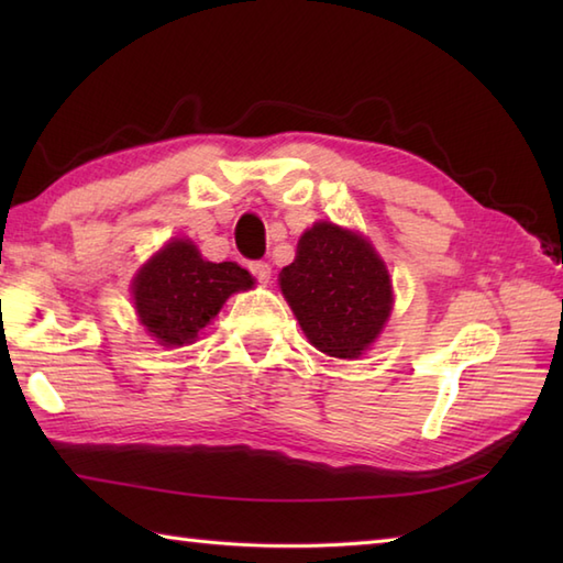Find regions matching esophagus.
<instances>
[{
  "mask_svg": "<svg viewBox=\"0 0 563 563\" xmlns=\"http://www.w3.org/2000/svg\"><path fill=\"white\" fill-rule=\"evenodd\" d=\"M249 271L256 275V280H261V283H268L271 280V266L266 261H254L249 266Z\"/></svg>",
  "mask_w": 563,
  "mask_h": 563,
  "instance_id": "esophagus-1",
  "label": "esophagus"
}]
</instances>
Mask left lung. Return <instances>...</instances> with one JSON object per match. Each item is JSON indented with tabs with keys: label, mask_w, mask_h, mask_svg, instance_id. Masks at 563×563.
<instances>
[{
	"label": "left lung",
	"mask_w": 563,
	"mask_h": 563,
	"mask_svg": "<svg viewBox=\"0 0 563 563\" xmlns=\"http://www.w3.org/2000/svg\"><path fill=\"white\" fill-rule=\"evenodd\" d=\"M280 290L309 343L331 357H361L385 329L394 295L385 261L363 234L317 222L280 271Z\"/></svg>",
	"instance_id": "8db88e82"
}]
</instances>
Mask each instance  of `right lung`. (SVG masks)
Segmentation results:
<instances>
[{
	"mask_svg": "<svg viewBox=\"0 0 563 563\" xmlns=\"http://www.w3.org/2000/svg\"><path fill=\"white\" fill-rule=\"evenodd\" d=\"M249 288L254 278L234 261H206L190 239H172L137 271L133 300L150 336L178 349L198 339L227 297Z\"/></svg>",
	"mask_w": 563,
	"mask_h": 563,
	"instance_id": "add662e5",
	"label": "right lung"
}]
</instances>
